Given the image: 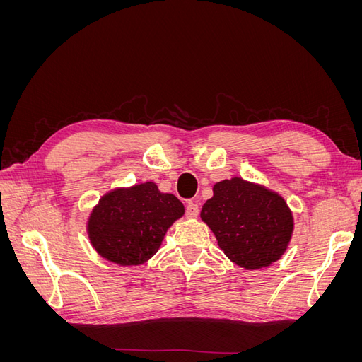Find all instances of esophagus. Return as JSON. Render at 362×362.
<instances>
[{
	"instance_id": "esophagus-1",
	"label": "esophagus",
	"mask_w": 362,
	"mask_h": 362,
	"mask_svg": "<svg viewBox=\"0 0 362 362\" xmlns=\"http://www.w3.org/2000/svg\"><path fill=\"white\" fill-rule=\"evenodd\" d=\"M198 214H199V206L194 202H187V205H185V216L190 218H194V217H198Z\"/></svg>"
}]
</instances>
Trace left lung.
<instances>
[{"instance_id": "8db88e82", "label": "left lung", "mask_w": 362, "mask_h": 362, "mask_svg": "<svg viewBox=\"0 0 362 362\" xmlns=\"http://www.w3.org/2000/svg\"><path fill=\"white\" fill-rule=\"evenodd\" d=\"M225 255L246 270L278 261L291 240L293 214L287 202L264 185L234 177L216 182L201 211Z\"/></svg>"}]
</instances>
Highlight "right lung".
Wrapping results in <instances>:
<instances>
[{"label":"right lung","instance_id":"obj_1","mask_svg":"<svg viewBox=\"0 0 362 362\" xmlns=\"http://www.w3.org/2000/svg\"><path fill=\"white\" fill-rule=\"evenodd\" d=\"M184 214V205L156 182H141L105 193L87 221L95 250L119 266H139L157 254L168 229Z\"/></svg>","mask_w":362,"mask_h":362}]
</instances>
